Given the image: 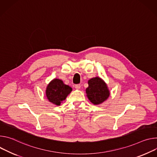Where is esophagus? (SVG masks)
I'll return each instance as SVG.
<instances>
[{
  "label": "esophagus",
  "mask_w": 157,
  "mask_h": 157,
  "mask_svg": "<svg viewBox=\"0 0 157 157\" xmlns=\"http://www.w3.org/2000/svg\"><path fill=\"white\" fill-rule=\"evenodd\" d=\"M80 87H81V85L80 84H77V85H75V88L77 89H80Z\"/></svg>",
  "instance_id": "1"
}]
</instances>
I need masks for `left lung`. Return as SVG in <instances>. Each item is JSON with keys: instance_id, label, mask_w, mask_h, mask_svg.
<instances>
[{"instance_id": "1", "label": "left lung", "mask_w": 157, "mask_h": 157, "mask_svg": "<svg viewBox=\"0 0 157 157\" xmlns=\"http://www.w3.org/2000/svg\"><path fill=\"white\" fill-rule=\"evenodd\" d=\"M88 84L85 90L86 97L94 105H100L109 98L110 92L107 84L102 78L99 77L92 78L89 80Z\"/></svg>"}]
</instances>
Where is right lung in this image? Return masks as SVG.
Listing matches in <instances>:
<instances>
[{"label": "right lung", "instance_id": "1", "mask_svg": "<svg viewBox=\"0 0 157 157\" xmlns=\"http://www.w3.org/2000/svg\"><path fill=\"white\" fill-rule=\"evenodd\" d=\"M72 91V89L71 86L65 85L62 80L54 78L47 85L45 95L50 103L58 106L65 100Z\"/></svg>", "mask_w": 157, "mask_h": 157}]
</instances>
